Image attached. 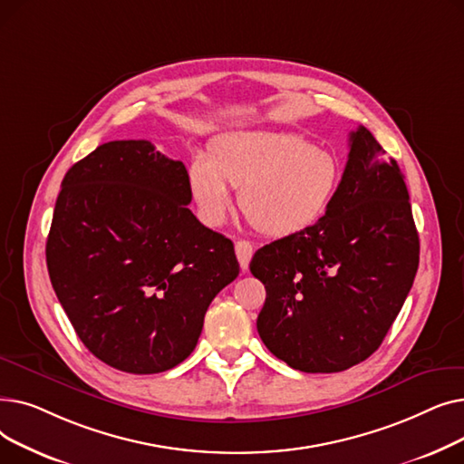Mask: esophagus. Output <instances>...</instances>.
Here are the masks:
<instances>
[{
  "instance_id": "esophagus-1",
  "label": "esophagus",
  "mask_w": 464,
  "mask_h": 464,
  "mask_svg": "<svg viewBox=\"0 0 464 464\" xmlns=\"http://www.w3.org/2000/svg\"><path fill=\"white\" fill-rule=\"evenodd\" d=\"M235 252H237V257H238V263H240V269L248 271V265H250V259H252V254H254V246L250 245L248 240H237L235 242Z\"/></svg>"
}]
</instances>
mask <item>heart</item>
<instances>
[{
    "label": "heart",
    "mask_w": 464,
    "mask_h": 464,
    "mask_svg": "<svg viewBox=\"0 0 464 464\" xmlns=\"http://www.w3.org/2000/svg\"><path fill=\"white\" fill-rule=\"evenodd\" d=\"M343 182L340 160L291 133L231 131L189 165V188L207 226L222 222L238 189V207L265 237L297 235L331 208Z\"/></svg>",
    "instance_id": "1"
}]
</instances>
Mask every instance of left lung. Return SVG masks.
Masks as SVG:
<instances>
[{
    "label": "left lung",
    "instance_id": "obj_1",
    "mask_svg": "<svg viewBox=\"0 0 464 464\" xmlns=\"http://www.w3.org/2000/svg\"><path fill=\"white\" fill-rule=\"evenodd\" d=\"M408 199L397 161L359 126L327 214L252 257L250 271L266 291L257 333L273 355L295 371L327 374L380 348L420 265Z\"/></svg>",
    "mask_w": 464,
    "mask_h": 464
}]
</instances>
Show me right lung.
Here are the masks:
<instances>
[{"instance_id": "right-lung-1", "label": "right lung", "mask_w": 464, "mask_h": 464, "mask_svg": "<svg viewBox=\"0 0 464 464\" xmlns=\"http://www.w3.org/2000/svg\"><path fill=\"white\" fill-rule=\"evenodd\" d=\"M189 177L150 140H111L62 182L46 266L82 344L156 374L195 348L208 304L238 276L233 242L188 208Z\"/></svg>"}]
</instances>
